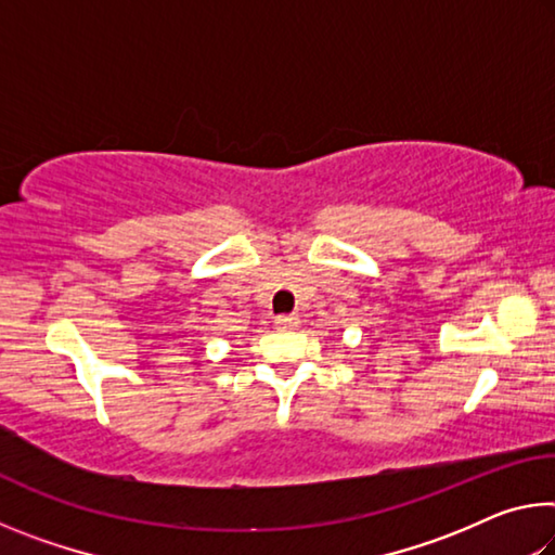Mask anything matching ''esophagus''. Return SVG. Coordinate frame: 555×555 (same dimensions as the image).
I'll return each instance as SVG.
<instances>
[{"instance_id":"1","label":"esophagus","mask_w":555,"mask_h":555,"mask_svg":"<svg viewBox=\"0 0 555 555\" xmlns=\"http://www.w3.org/2000/svg\"><path fill=\"white\" fill-rule=\"evenodd\" d=\"M274 323H276L279 331H296V327L300 325V321H298L296 315H279Z\"/></svg>"}]
</instances>
